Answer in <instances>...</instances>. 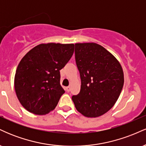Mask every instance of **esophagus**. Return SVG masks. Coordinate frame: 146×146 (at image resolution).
<instances>
[{
  "mask_svg": "<svg viewBox=\"0 0 146 146\" xmlns=\"http://www.w3.org/2000/svg\"><path fill=\"white\" fill-rule=\"evenodd\" d=\"M65 90H66V91L69 92L70 90H71V87H70V86H67V87H66V88H65Z\"/></svg>",
  "mask_w": 146,
  "mask_h": 146,
  "instance_id": "esophagus-1",
  "label": "esophagus"
}]
</instances>
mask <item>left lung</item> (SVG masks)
<instances>
[{"mask_svg": "<svg viewBox=\"0 0 146 146\" xmlns=\"http://www.w3.org/2000/svg\"><path fill=\"white\" fill-rule=\"evenodd\" d=\"M75 61L81 78V88L72 100L79 113L98 117L111 109L124 82L119 62L101 45L76 43Z\"/></svg>", "mask_w": 146, "mask_h": 146, "instance_id": "obj_1", "label": "left lung"}]
</instances>
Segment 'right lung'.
Wrapping results in <instances>:
<instances>
[{"mask_svg": "<svg viewBox=\"0 0 146 146\" xmlns=\"http://www.w3.org/2000/svg\"><path fill=\"white\" fill-rule=\"evenodd\" d=\"M74 44L47 43L33 47L22 58L14 78L17 98L27 110L44 115L55 109L64 90L60 71L69 61Z\"/></svg>", "mask_w": 146, "mask_h": 146, "instance_id": "right-lung-1", "label": "right lung"}]
</instances>
